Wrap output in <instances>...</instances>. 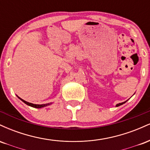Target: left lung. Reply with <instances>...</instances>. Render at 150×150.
Returning a JSON list of instances; mask_svg holds the SVG:
<instances>
[{"mask_svg": "<svg viewBox=\"0 0 150 150\" xmlns=\"http://www.w3.org/2000/svg\"><path fill=\"white\" fill-rule=\"evenodd\" d=\"M124 103H125V102H123V103H120V104H118L116 105V106H120V105H122V104H124Z\"/></svg>", "mask_w": 150, "mask_h": 150, "instance_id": "8db88e82", "label": "left lung"}]
</instances>
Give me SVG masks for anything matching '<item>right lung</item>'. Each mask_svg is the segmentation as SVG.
Returning a JSON list of instances; mask_svg holds the SVG:
<instances>
[{
  "mask_svg": "<svg viewBox=\"0 0 150 150\" xmlns=\"http://www.w3.org/2000/svg\"><path fill=\"white\" fill-rule=\"evenodd\" d=\"M19 99H20V97H18ZM21 99V100L23 101L24 103H25L26 104H27V105H29V106H32V107H34V108H42V107H44V106H47V105H49V104H41V105H39V104H32V103H30V102H27V101H25V100H23V99Z\"/></svg>",
  "mask_w": 150,
  "mask_h": 150,
  "instance_id": "obj_1",
  "label": "right lung"
}]
</instances>
